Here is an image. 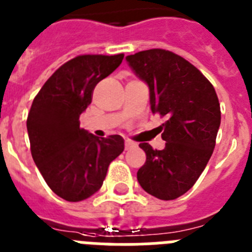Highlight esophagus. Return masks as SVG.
Listing matches in <instances>:
<instances>
[{
  "label": "esophagus",
  "instance_id": "obj_1",
  "mask_svg": "<svg viewBox=\"0 0 252 252\" xmlns=\"http://www.w3.org/2000/svg\"><path fill=\"white\" fill-rule=\"evenodd\" d=\"M137 144L132 141H126V150H130V148H134Z\"/></svg>",
  "mask_w": 252,
  "mask_h": 252
}]
</instances>
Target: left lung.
<instances>
[{
  "label": "left lung",
  "instance_id": "obj_1",
  "mask_svg": "<svg viewBox=\"0 0 252 252\" xmlns=\"http://www.w3.org/2000/svg\"><path fill=\"white\" fill-rule=\"evenodd\" d=\"M126 61L148 86L152 113L166 119L163 150L139 143L147 158L137 179L148 194L172 200L195 184L213 153L220 126L217 94L196 67L168 50H143Z\"/></svg>",
  "mask_w": 252,
  "mask_h": 252
}]
</instances>
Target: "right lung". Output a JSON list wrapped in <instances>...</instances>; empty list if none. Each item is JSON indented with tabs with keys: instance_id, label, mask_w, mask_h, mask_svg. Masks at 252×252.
Instances as JSON below:
<instances>
[{
	"instance_id": "1",
	"label": "right lung",
	"mask_w": 252,
	"mask_h": 252,
	"mask_svg": "<svg viewBox=\"0 0 252 252\" xmlns=\"http://www.w3.org/2000/svg\"><path fill=\"white\" fill-rule=\"evenodd\" d=\"M123 57H76L48 78L32 101L26 122L32 159L48 187L67 202L95 194L111 161L124 151L123 137L99 138L80 126L95 86Z\"/></svg>"
}]
</instances>
